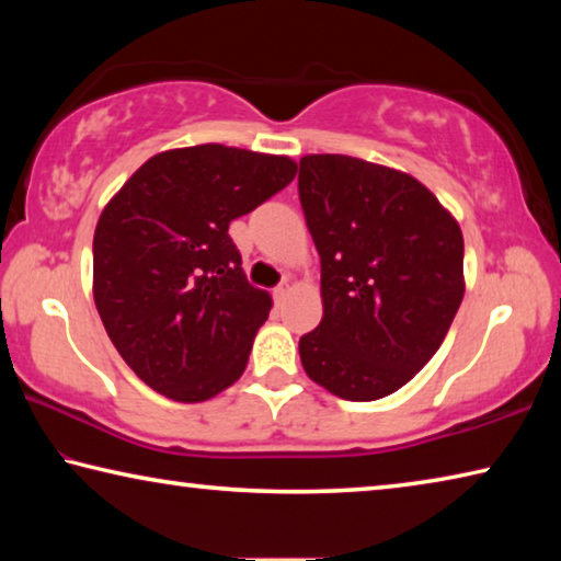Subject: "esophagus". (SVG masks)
Returning a JSON list of instances; mask_svg holds the SVG:
<instances>
[{
	"mask_svg": "<svg viewBox=\"0 0 561 561\" xmlns=\"http://www.w3.org/2000/svg\"><path fill=\"white\" fill-rule=\"evenodd\" d=\"M289 294V284L284 282V284H279V287H274V291H272V297H274V301L277 304H282L284 301V297H287Z\"/></svg>",
	"mask_w": 561,
	"mask_h": 561,
	"instance_id": "obj_1",
	"label": "esophagus"
}]
</instances>
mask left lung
<instances>
[{
  "instance_id": "obj_1",
  "label": "left lung",
  "mask_w": 561,
  "mask_h": 561,
  "mask_svg": "<svg viewBox=\"0 0 561 561\" xmlns=\"http://www.w3.org/2000/svg\"><path fill=\"white\" fill-rule=\"evenodd\" d=\"M299 201L321 257L311 381L346 401L398 391L440 348L462 301V232L428 187L351 156H304Z\"/></svg>"
}]
</instances>
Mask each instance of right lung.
Instances as JSON below:
<instances>
[{
  "instance_id": "add662e5",
  "label": "right lung",
  "mask_w": 561,
  "mask_h": 561,
  "mask_svg": "<svg viewBox=\"0 0 561 561\" xmlns=\"http://www.w3.org/2000/svg\"><path fill=\"white\" fill-rule=\"evenodd\" d=\"M297 163L217 144L146 160L101 213L93 299L140 381L207 401L242 376L272 299L252 287L230 222L287 187Z\"/></svg>"
}]
</instances>
